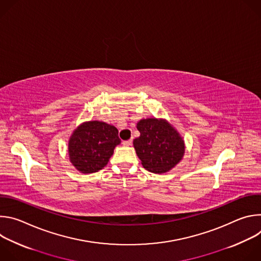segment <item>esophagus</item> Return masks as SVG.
I'll return each instance as SVG.
<instances>
[{
	"instance_id": "esophagus-1",
	"label": "esophagus",
	"mask_w": 261,
	"mask_h": 261,
	"mask_svg": "<svg viewBox=\"0 0 261 261\" xmlns=\"http://www.w3.org/2000/svg\"><path fill=\"white\" fill-rule=\"evenodd\" d=\"M123 144H124V145H126V146H128V145H131V144H132V139L124 140V141H123Z\"/></svg>"
}]
</instances>
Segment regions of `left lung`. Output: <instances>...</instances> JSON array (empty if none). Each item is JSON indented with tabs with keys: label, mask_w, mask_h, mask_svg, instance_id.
Segmentation results:
<instances>
[{
	"label": "left lung",
	"mask_w": 261,
	"mask_h": 261,
	"mask_svg": "<svg viewBox=\"0 0 261 261\" xmlns=\"http://www.w3.org/2000/svg\"><path fill=\"white\" fill-rule=\"evenodd\" d=\"M137 129L140 136L133 140V145L146 170L164 173L182 159V137L166 120L142 119L137 123Z\"/></svg>",
	"instance_id": "1"
}]
</instances>
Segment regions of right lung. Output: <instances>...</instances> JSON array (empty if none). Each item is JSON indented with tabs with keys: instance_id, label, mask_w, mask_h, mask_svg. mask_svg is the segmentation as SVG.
Wrapping results in <instances>:
<instances>
[{
	"instance_id": "add662e5",
	"label": "right lung",
	"mask_w": 261,
	"mask_h": 261,
	"mask_svg": "<svg viewBox=\"0 0 261 261\" xmlns=\"http://www.w3.org/2000/svg\"><path fill=\"white\" fill-rule=\"evenodd\" d=\"M119 131L100 121L83 123L70 136L68 143L69 159L82 173H93L102 169L121 143Z\"/></svg>"
}]
</instances>
